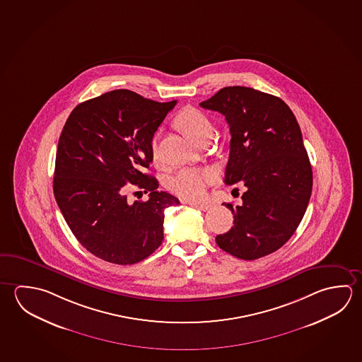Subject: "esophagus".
Masks as SVG:
<instances>
[{"label":"esophagus","mask_w":362,"mask_h":362,"mask_svg":"<svg viewBox=\"0 0 362 362\" xmlns=\"http://www.w3.org/2000/svg\"><path fill=\"white\" fill-rule=\"evenodd\" d=\"M193 207H196L198 209H202V211H209L212 206L209 203H190Z\"/></svg>","instance_id":"obj_1"}]
</instances>
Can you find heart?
<instances>
[{
  "label": "heart",
  "instance_id": "b5f03b06",
  "mask_svg": "<svg viewBox=\"0 0 362 362\" xmlns=\"http://www.w3.org/2000/svg\"><path fill=\"white\" fill-rule=\"evenodd\" d=\"M178 124L184 134L194 142L202 139L203 136L214 132V126L209 117L198 109H185L179 115ZM158 140L159 132L153 136L151 142L155 158L158 156ZM216 177L217 174L212 169L184 168L169 180V187L175 194H178L184 199L199 201L207 194V189L209 185L215 182Z\"/></svg>",
  "mask_w": 362,
  "mask_h": 362
}]
</instances>
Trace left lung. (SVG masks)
I'll return each instance as SVG.
<instances>
[{
  "label": "left lung",
  "mask_w": 362,
  "mask_h": 362,
  "mask_svg": "<svg viewBox=\"0 0 362 362\" xmlns=\"http://www.w3.org/2000/svg\"><path fill=\"white\" fill-rule=\"evenodd\" d=\"M202 108L225 115L230 156L225 183H244L240 206L225 203L234 226L217 235L222 250L244 260L276 252L296 231L313 189V172L295 115L282 99L228 86Z\"/></svg>",
  "instance_id": "obj_1"
}]
</instances>
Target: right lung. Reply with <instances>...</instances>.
Wrapping results in <instances>:
<instances>
[{
    "label": "right lung",
    "mask_w": 362,
    "mask_h": 362,
    "mask_svg": "<svg viewBox=\"0 0 362 362\" xmlns=\"http://www.w3.org/2000/svg\"><path fill=\"white\" fill-rule=\"evenodd\" d=\"M175 104L113 90L78 104L64 123L53 192L77 240L100 259L134 264L163 243L164 209L179 199L146 170L153 134ZM128 183L150 191L149 201L129 203Z\"/></svg>",
    "instance_id": "right-lung-1"
}]
</instances>
